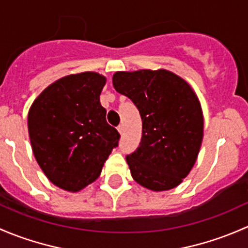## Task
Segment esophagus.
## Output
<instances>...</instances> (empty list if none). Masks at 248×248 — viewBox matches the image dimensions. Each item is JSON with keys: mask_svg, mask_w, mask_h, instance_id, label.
Wrapping results in <instances>:
<instances>
[{"mask_svg": "<svg viewBox=\"0 0 248 248\" xmlns=\"http://www.w3.org/2000/svg\"><path fill=\"white\" fill-rule=\"evenodd\" d=\"M117 130H118L119 134H123V132H124V125L123 124H119L118 127H117Z\"/></svg>", "mask_w": 248, "mask_h": 248, "instance_id": "esophagus-1", "label": "esophagus"}]
</instances>
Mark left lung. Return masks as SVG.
<instances>
[{"mask_svg": "<svg viewBox=\"0 0 248 248\" xmlns=\"http://www.w3.org/2000/svg\"><path fill=\"white\" fill-rule=\"evenodd\" d=\"M112 81L142 118L140 147L126 156L134 180L152 191L177 187L192 170L203 140V113L196 93L165 69L117 71Z\"/></svg>", "mask_w": 248, "mask_h": 248, "instance_id": "obj_1", "label": "left lung"}]
</instances>
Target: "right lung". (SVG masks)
Instances as JSON below:
<instances>
[{
	"instance_id": "obj_1",
	"label": "right lung",
	"mask_w": 248,
	"mask_h": 248,
	"mask_svg": "<svg viewBox=\"0 0 248 248\" xmlns=\"http://www.w3.org/2000/svg\"><path fill=\"white\" fill-rule=\"evenodd\" d=\"M105 76L71 74L45 88L29 111L33 154L47 179L78 192L98 179L119 132L100 104Z\"/></svg>"
}]
</instances>
